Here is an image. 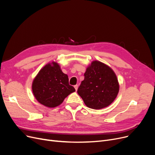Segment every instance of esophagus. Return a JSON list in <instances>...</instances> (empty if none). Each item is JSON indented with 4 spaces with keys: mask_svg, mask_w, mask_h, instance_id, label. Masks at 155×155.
Returning a JSON list of instances; mask_svg holds the SVG:
<instances>
[{
    "mask_svg": "<svg viewBox=\"0 0 155 155\" xmlns=\"http://www.w3.org/2000/svg\"><path fill=\"white\" fill-rule=\"evenodd\" d=\"M74 87H75V91H77V89H78V85H74Z\"/></svg>",
    "mask_w": 155,
    "mask_h": 155,
    "instance_id": "obj_1",
    "label": "esophagus"
}]
</instances>
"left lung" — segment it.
Listing matches in <instances>:
<instances>
[{"label":"left lung","instance_id":"obj_1","mask_svg":"<svg viewBox=\"0 0 155 155\" xmlns=\"http://www.w3.org/2000/svg\"><path fill=\"white\" fill-rule=\"evenodd\" d=\"M77 92L89 108L101 109L115 100L119 90L117 77L106 64L94 61L84 73Z\"/></svg>","mask_w":155,"mask_h":155}]
</instances>
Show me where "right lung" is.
<instances>
[{
  "instance_id": "obj_1",
  "label": "right lung",
  "mask_w": 155,
  "mask_h": 155,
  "mask_svg": "<svg viewBox=\"0 0 155 155\" xmlns=\"http://www.w3.org/2000/svg\"><path fill=\"white\" fill-rule=\"evenodd\" d=\"M32 92L36 100L45 106L55 107L75 89L68 82V77L58 63H48L41 70L33 80Z\"/></svg>"
}]
</instances>
